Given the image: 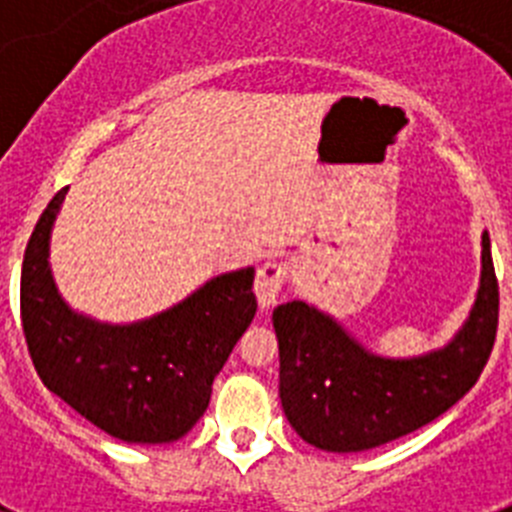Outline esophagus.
Listing matches in <instances>:
<instances>
[{
	"instance_id": "obj_1",
	"label": "esophagus",
	"mask_w": 512,
	"mask_h": 512,
	"mask_svg": "<svg viewBox=\"0 0 512 512\" xmlns=\"http://www.w3.org/2000/svg\"><path fill=\"white\" fill-rule=\"evenodd\" d=\"M287 282V266L277 264V261H266L259 271H256V282H253V292L261 307H271L277 302L279 289Z\"/></svg>"
}]
</instances>
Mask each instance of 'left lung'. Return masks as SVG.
I'll return each mask as SVG.
<instances>
[{
    "label": "left lung",
    "mask_w": 512,
    "mask_h": 512,
    "mask_svg": "<svg viewBox=\"0 0 512 512\" xmlns=\"http://www.w3.org/2000/svg\"><path fill=\"white\" fill-rule=\"evenodd\" d=\"M495 266L482 230V274L469 318L446 346L410 359L379 356L333 315L292 300L271 315L279 397L289 425L333 454L377 449L436 420L477 384L497 333Z\"/></svg>",
    "instance_id": "1"
}]
</instances>
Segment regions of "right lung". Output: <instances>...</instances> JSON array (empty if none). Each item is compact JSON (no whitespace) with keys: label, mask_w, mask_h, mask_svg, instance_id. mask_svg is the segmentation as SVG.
Wrapping results in <instances>:
<instances>
[{"label":"right lung","mask_w":512,"mask_h":512,"mask_svg":"<svg viewBox=\"0 0 512 512\" xmlns=\"http://www.w3.org/2000/svg\"><path fill=\"white\" fill-rule=\"evenodd\" d=\"M66 192L48 202L22 259V330L35 369L53 395L117 441H179L205 415L212 382L256 315L253 266L207 279L151 318L94 320L63 300L48 261Z\"/></svg>","instance_id":"1"}]
</instances>
